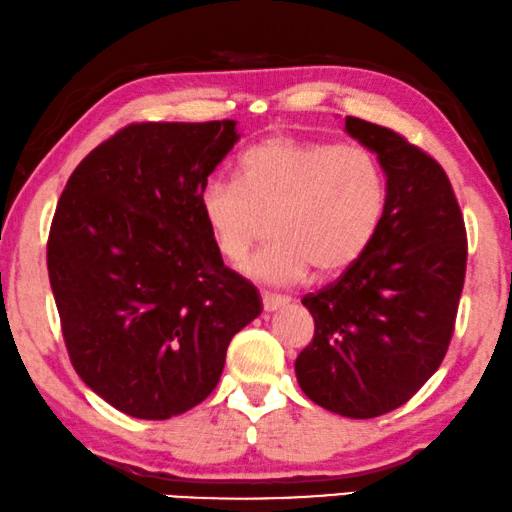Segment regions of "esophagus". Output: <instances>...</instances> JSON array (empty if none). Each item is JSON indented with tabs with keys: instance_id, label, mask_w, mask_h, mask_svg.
<instances>
[{
	"instance_id": "34e87169",
	"label": "esophagus",
	"mask_w": 512,
	"mask_h": 512,
	"mask_svg": "<svg viewBox=\"0 0 512 512\" xmlns=\"http://www.w3.org/2000/svg\"><path fill=\"white\" fill-rule=\"evenodd\" d=\"M262 304H264V311L266 313H273V311H278V308H283V306L290 304V299L266 292V294H262Z\"/></svg>"
}]
</instances>
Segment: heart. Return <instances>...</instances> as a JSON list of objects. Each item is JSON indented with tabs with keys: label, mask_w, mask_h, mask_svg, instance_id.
Instances as JSON below:
<instances>
[{
	"label": "heart",
	"mask_w": 512,
	"mask_h": 512,
	"mask_svg": "<svg viewBox=\"0 0 512 512\" xmlns=\"http://www.w3.org/2000/svg\"><path fill=\"white\" fill-rule=\"evenodd\" d=\"M215 246L243 262L253 246L273 239L246 264L269 285H292L313 269H348L376 239L387 208V178L362 146L271 136L239 160V181H208L199 197Z\"/></svg>",
	"instance_id": "heart-1"
}]
</instances>
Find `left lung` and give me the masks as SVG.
I'll list each match as a JSON object with an SVG mask.
<instances>
[{
	"label": "left lung",
	"instance_id": "1",
	"mask_svg": "<svg viewBox=\"0 0 512 512\" xmlns=\"http://www.w3.org/2000/svg\"><path fill=\"white\" fill-rule=\"evenodd\" d=\"M387 178L383 225L369 250L301 299L315 320L299 352V387L355 420L406 403L448 352L466 273V229L441 164L392 129L345 118Z\"/></svg>",
	"mask_w": 512,
	"mask_h": 512
}]
</instances>
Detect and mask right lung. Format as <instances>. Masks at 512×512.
Segmentation results:
<instances>
[{"instance_id": "obj_1", "label": "right lung", "mask_w": 512, "mask_h": 512, "mask_svg": "<svg viewBox=\"0 0 512 512\" xmlns=\"http://www.w3.org/2000/svg\"><path fill=\"white\" fill-rule=\"evenodd\" d=\"M236 141V120L136 122L99 143L57 201L48 276L64 343L120 413L169 420L197 406L229 341L262 313L199 206Z\"/></svg>"}]
</instances>
